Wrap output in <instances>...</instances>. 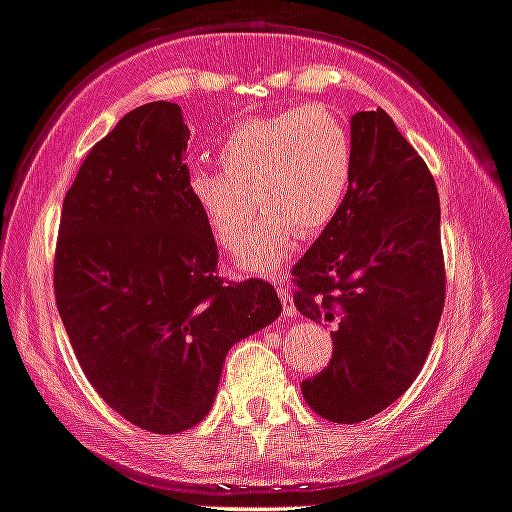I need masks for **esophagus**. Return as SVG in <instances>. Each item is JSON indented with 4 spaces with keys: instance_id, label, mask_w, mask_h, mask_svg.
<instances>
[{
    "instance_id": "esophagus-1",
    "label": "esophagus",
    "mask_w": 512,
    "mask_h": 512,
    "mask_svg": "<svg viewBox=\"0 0 512 512\" xmlns=\"http://www.w3.org/2000/svg\"><path fill=\"white\" fill-rule=\"evenodd\" d=\"M273 286H276L278 296H281V303H283V316H286V318H293V316H296V306H293V298H291V293H288L286 281H283V276H273Z\"/></svg>"
}]
</instances>
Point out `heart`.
Returning <instances> with one entry per match:
<instances>
[{
  "mask_svg": "<svg viewBox=\"0 0 512 512\" xmlns=\"http://www.w3.org/2000/svg\"><path fill=\"white\" fill-rule=\"evenodd\" d=\"M219 164L224 171H191V201L224 251L239 249L256 204L263 216L236 266L266 273L286 261L296 234L316 236L338 214L351 186L353 144L328 106L306 104L236 124L219 146Z\"/></svg>",
  "mask_w": 512,
  "mask_h": 512,
  "instance_id": "1",
  "label": "heart"
}]
</instances>
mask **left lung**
<instances>
[{"mask_svg": "<svg viewBox=\"0 0 512 512\" xmlns=\"http://www.w3.org/2000/svg\"><path fill=\"white\" fill-rule=\"evenodd\" d=\"M343 206L293 266V303L336 323L331 363L301 383L321 418L361 423L403 396L445 303L440 201L426 161L383 109L351 119Z\"/></svg>", "mask_w": 512, "mask_h": 512, "instance_id": "obj_1", "label": "left lung"}]
</instances>
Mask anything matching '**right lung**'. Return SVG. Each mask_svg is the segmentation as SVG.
I'll use <instances>...</instances> for the list:
<instances>
[{
	"label": "right lung",
	"instance_id": "1",
	"mask_svg": "<svg viewBox=\"0 0 512 512\" xmlns=\"http://www.w3.org/2000/svg\"><path fill=\"white\" fill-rule=\"evenodd\" d=\"M179 104L129 111L64 196L54 296L94 391L149 433L204 421L226 353L281 313L271 283L216 276V241L189 194Z\"/></svg>",
	"mask_w": 512,
	"mask_h": 512
}]
</instances>
